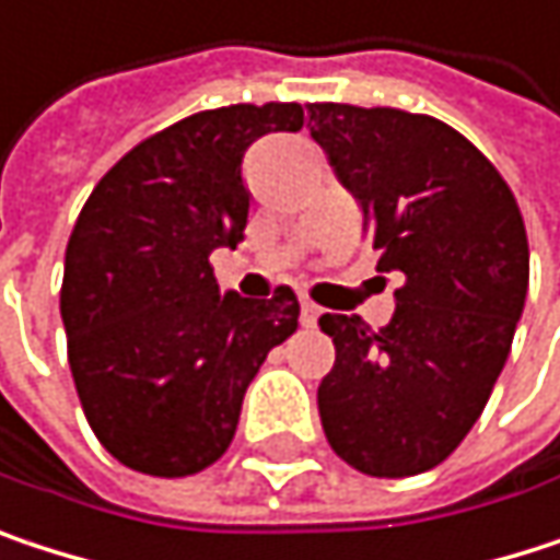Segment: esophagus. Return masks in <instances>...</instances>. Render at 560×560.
Masks as SVG:
<instances>
[{
	"mask_svg": "<svg viewBox=\"0 0 560 560\" xmlns=\"http://www.w3.org/2000/svg\"><path fill=\"white\" fill-rule=\"evenodd\" d=\"M318 315H322V310H318L315 303H310V300H303V310H300V322H303L306 328H313L315 322H318Z\"/></svg>",
	"mask_w": 560,
	"mask_h": 560,
	"instance_id": "obj_1",
	"label": "esophagus"
}]
</instances>
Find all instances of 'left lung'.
I'll return each mask as SVG.
<instances>
[{"label": "left lung", "instance_id": "left-lung-1", "mask_svg": "<svg viewBox=\"0 0 560 560\" xmlns=\"http://www.w3.org/2000/svg\"><path fill=\"white\" fill-rule=\"evenodd\" d=\"M310 135L361 209L381 273H402L384 328L322 315L335 368L318 416L371 477L422 474L460 445L497 384L528 290L520 206L455 128L399 108L310 105Z\"/></svg>", "mask_w": 560, "mask_h": 560}]
</instances>
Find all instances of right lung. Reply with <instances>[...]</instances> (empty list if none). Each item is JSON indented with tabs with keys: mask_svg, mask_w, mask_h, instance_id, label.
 I'll return each instance as SVG.
<instances>
[{
	"mask_svg": "<svg viewBox=\"0 0 560 560\" xmlns=\"http://www.w3.org/2000/svg\"><path fill=\"white\" fill-rule=\"evenodd\" d=\"M300 128V103L196 112L128 151L86 199L60 315L83 412L125 467L186 477L215 464L267 351L296 331L290 287L219 293L209 254L245 238L247 148Z\"/></svg>",
	"mask_w": 560,
	"mask_h": 560,
	"instance_id": "right-lung-1",
	"label": "right lung"
}]
</instances>
